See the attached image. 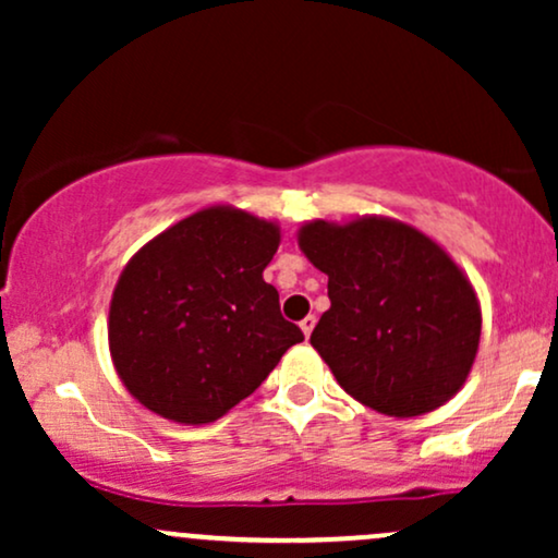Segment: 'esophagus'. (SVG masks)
<instances>
[{"label": "esophagus", "instance_id": "esophagus-1", "mask_svg": "<svg viewBox=\"0 0 558 558\" xmlns=\"http://www.w3.org/2000/svg\"><path fill=\"white\" fill-rule=\"evenodd\" d=\"M315 323H317V317L315 315H310V317H304V319H301V330H304V336L306 338H310L312 336V330H315Z\"/></svg>", "mask_w": 558, "mask_h": 558}]
</instances>
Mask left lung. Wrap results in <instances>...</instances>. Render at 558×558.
Instances as JSON below:
<instances>
[{
    "label": "left lung",
    "mask_w": 558,
    "mask_h": 558,
    "mask_svg": "<svg viewBox=\"0 0 558 558\" xmlns=\"http://www.w3.org/2000/svg\"><path fill=\"white\" fill-rule=\"evenodd\" d=\"M299 248L328 275L312 345L338 386L388 417H420L459 393L475 364L480 301L422 230L390 217L312 220Z\"/></svg>",
    "instance_id": "left-lung-1"
}]
</instances>
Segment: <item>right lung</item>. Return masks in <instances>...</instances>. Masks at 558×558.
Instances as JSON below:
<instances>
[{"label": "right lung", "mask_w": 558, "mask_h": 558, "mask_svg": "<svg viewBox=\"0 0 558 558\" xmlns=\"http://www.w3.org/2000/svg\"><path fill=\"white\" fill-rule=\"evenodd\" d=\"M278 246V222L217 204L133 254L107 323L112 364L133 399L165 420L207 425L304 341L262 278Z\"/></svg>", "instance_id": "right-lung-1"}]
</instances>
